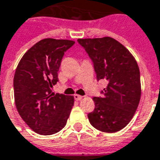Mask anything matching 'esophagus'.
Masks as SVG:
<instances>
[{"instance_id":"obj_1","label":"esophagus","mask_w":160,"mask_h":160,"mask_svg":"<svg viewBox=\"0 0 160 160\" xmlns=\"http://www.w3.org/2000/svg\"><path fill=\"white\" fill-rule=\"evenodd\" d=\"M73 98H74V99H75V100H80V99H82L83 97L80 95H78V94H74V95H73Z\"/></svg>"}]
</instances>
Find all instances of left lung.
<instances>
[{
	"label": "left lung",
	"instance_id": "8db88e82",
	"mask_svg": "<svg viewBox=\"0 0 160 160\" xmlns=\"http://www.w3.org/2000/svg\"><path fill=\"white\" fill-rule=\"evenodd\" d=\"M93 64L97 80H107L102 96L93 97V112L88 113L92 127L105 132H116L132 119L141 95L140 73L133 56L111 37L79 39Z\"/></svg>",
	"mask_w": 160,
	"mask_h": 160
}]
</instances>
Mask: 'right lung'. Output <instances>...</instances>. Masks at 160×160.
<instances>
[{"mask_svg": "<svg viewBox=\"0 0 160 160\" xmlns=\"http://www.w3.org/2000/svg\"><path fill=\"white\" fill-rule=\"evenodd\" d=\"M74 44L68 40L44 39L23 55L14 77V101L28 127L41 135L54 134L67 124L74 99L52 92L65 52Z\"/></svg>", "mask_w": 160, "mask_h": 160, "instance_id": "add662e5", "label": "right lung"}]
</instances>
